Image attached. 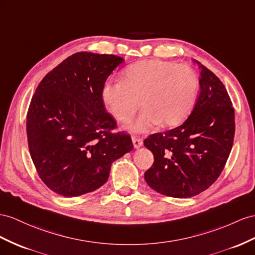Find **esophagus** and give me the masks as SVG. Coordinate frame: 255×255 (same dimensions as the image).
I'll list each match as a JSON object with an SVG mask.
<instances>
[{
    "mask_svg": "<svg viewBox=\"0 0 255 255\" xmlns=\"http://www.w3.org/2000/svg\"><path fill=\"white\" fill-rule=\"evenodd\" d=\"M132 143H133V146L135 148H138V147L142 146L143 140L141 138H138V136H132Z\"/></svg>",
    "mask_w": 255,
    "mask_h": 255,
    "instance_id": "34e87169",
    "label": "esophagus"
}]
</instances>
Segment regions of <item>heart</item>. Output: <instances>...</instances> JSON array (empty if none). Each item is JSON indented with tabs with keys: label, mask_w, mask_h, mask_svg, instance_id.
Returning <instances> with one entry per match:
<instances>
[{
	"label": "heart",
	"mask_w": 255,
	"mask_h": 255,
	"mask_svg": "<svg viewBox=\"0 0 255 255\" xmlns=\"http://www.w3.org/2000/svg\"><path fill=\"white\" fill-rule=\"evenodd\" d=\"M199 86L190 65L149 59L129 65L122 81L104 84L101 97L110 114L123 124L132 120L140 101L142 112L129 128L144 132L159 123L166 127L180 124L194 108Z\"/></svg>",
	"instance_id": "b5f03b06"
}]
</instances>
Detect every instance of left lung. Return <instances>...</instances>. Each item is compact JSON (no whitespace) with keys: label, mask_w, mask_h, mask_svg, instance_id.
Here are the masks:
<instances>
[{"label":"left lung","mask_w":255,"mask_h":255,"mask_svg":"<svg viewBox=\"0 0 255 255\" xmlns=\"http://www.w3.org/2000/svg\"><path fill=\"white\" fill-rule=\"evenodd\" d=\"M200 69V91L182 125L144 140L154 155L144 173L149 187L162 195L188 198L210 187L223 171L235 135V110L225 86L213 72Z\"/></svg>","instance_id":"1"}]
</instances>
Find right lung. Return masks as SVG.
<instances>
[{
	"mask_svg": "<svg viewBox=\"0 0 255 255\" xmlns=\"http://www.w3.org/2000/svg\"><path fill=\"white\" fill-rule=\"evenodd\" d=\"M124 62L114 55L82 51L68 57L38 84L27 113L29 152L38 177L64 197L94 192L111 165L133 148L131 136L115 132L101 91Z\"/></svg>",
	"mask_w": 255,
	"mask_h": 255,
	"instance_id": "right-lung-1",
	"label": "right lung"
}]
</instances>
